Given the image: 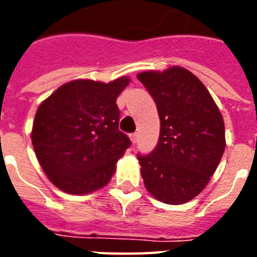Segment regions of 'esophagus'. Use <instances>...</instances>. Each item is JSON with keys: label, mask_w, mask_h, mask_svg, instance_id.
<instances>
[{"label": "esophagus", "mask_w": 257, "mask_h": 257, "mask_svg": "<svg viewBox=\"0 0 257 257\" xmlns=\"http://www.w3.org/2000/svg\"><path fill=\"white\" fill-rule=\"evenodd\" d=\"M131 140H132L133 144H136L137 140H139V133H132L131 135Z\"/></svg>", "instance_id": "esophagus-1"}]
</instances>
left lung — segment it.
Returning a JSON list of instances; mask_svg holds the SVG:
<instances>
[{
  "label": "left lung",
  "mask_w": 257,
  "mask_h": 257,
  "mask_svg": "<svg viewBox=\"0 0 257 257\" xmlns=\"http://www.w3.org/2000/svg\"><path fill=\"white\" fill-rule=\"evenodd\" d=\"M156 102L160 136L148 155L137 153L145 188L167 204H183L203 191L224 149V121L204 84L184 68L137 76Z\"/></svg>",
  "instance_id": "left-lung-1"
}]
</instances>
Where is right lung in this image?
<instances>
[{"instance_id":"add662e5","label":"right lung","mask_w":257,"mask_h":257,"mask_svg":"<svg viewBox=\"0 0 257 257\" xmlns=\"http://www.w3.org/2000/svg\"><path fill=\"white\" fill-rule=\"evenodd\" d=\"M129 78L74 80L46 98L34 117L32 143L42 169L61 191L85 195L109 183L129 137L118 129L116 100Z\"/></svg>"}]
</instances>
